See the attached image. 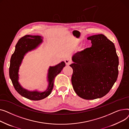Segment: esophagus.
<instances>
[{"label": "esophagus", "mask_w": 129, "mask_h": 129, "mask_svg": "<svg viewBox=\"0 0 129 129\" xmlns=\"http://www.w3.org/2000/svg\"><path fill=\"white\" fill-rule=\"evenodd\" d=\"M65 63L67 65H69V64L72 63V61L70 59L67 58L65 60Z\"/></svg>", "instance_id": "34e87169"}]
</instances>
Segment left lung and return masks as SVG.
I'll list each match as a JSON object with an SVG mask.
<instances>
[{
    "mask_svg": "<svg viewBox=\"0 0 129 129\" xmlns=\"http://www.w3.org/2000/svg\"><path fill=\"white\" fill-rule=\"evenodd\" d=\"M92 47L72 57V84L75 92L84 100L106 95L117 81L119 59L115 45L103 34L90 36Z\"/></svg>",
    "mask_w": 129,
    "mask_h": 129,
    "instance_id": "obj_1",
    "label": "left lung"
}]
</instances>
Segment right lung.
Instances as JSON below:
<instances>
[{
  "label": "right lung",
  "mask_w": 129,
  "mask_h": 129,
  "mask_svg": "<svg viewBox=\"0 0 129 129\" xmlns=\"http://www.w3.org/2000/svg\"><path fill=\"white\" fill-rule=\"evenodd\" d=\"M42 42L41 36L26 35L21 37L16 45V49L12 55L9 67V76L17 92L28 100L39 101L47 97L54 87V81L57 75L61 71L66 64L61 62L55 67H50L48 72L49 86L46 91L39 93L29 92L23 88L18 82V70L24 55L28 51L35 49Z\"/></svg>",
  "instance_id": "right-lung-1"
}]
</instances>
